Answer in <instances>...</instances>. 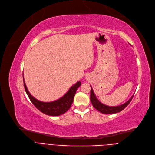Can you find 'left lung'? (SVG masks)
<instances>
[{
    "label": "left lung",
    "mask_w": 155,
    "mask_h": 155,
    "mask_svg": "<svg viewBox=\"0 0 155 155\" xmlns=\"http://www.w3.org/2000/svg\"><path fill=\"white\" fill-rule=\"evenodd\" d=\"M133 97V96L130 98L128 101L126 102L125 104L122 105H118V106H114V107H111V106H108L105 105L104 104H101L99 100L97 99L96 96L94 93L93 90L92 89L91 86V104L93 106L95 107L97 110L101 112L102 114H116L118 113V112H120L122 111L124 108L128 106V105L130 104V101Z\"/></svg>",
    "instance_id": "8db88e82"
}]
</instances>
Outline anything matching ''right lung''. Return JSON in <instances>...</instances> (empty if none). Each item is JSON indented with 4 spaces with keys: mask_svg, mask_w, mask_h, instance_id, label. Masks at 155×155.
Masks as SVG:
<instances>
[{
    "mask_svg": "<svg viewBox=\"0 0 155 155\" xmlns=\"http://www.w3.org/2000/svg\"><path fill=\"white\" fill-rule=\"evenodd\" d=\"M23 83L27 95H28L29 99L31 100L32 104L35 105V107L44 114L51 116H60V115L66 113L69 110L72 102H73L76 91H77L78 88L81 84L80 81L77 82L73 86H72L70 88V89L64 95L59 99H57L56 101L51 102H43L39 101V100L36 99L35 97H33L31 94L29 93L24 81Z\"/></svg>",
    "mask_w": 155,
    "mask_h": 155,
    "instance_id": "right-lung-1",
    "label": "right lung"
}]
</instances>
